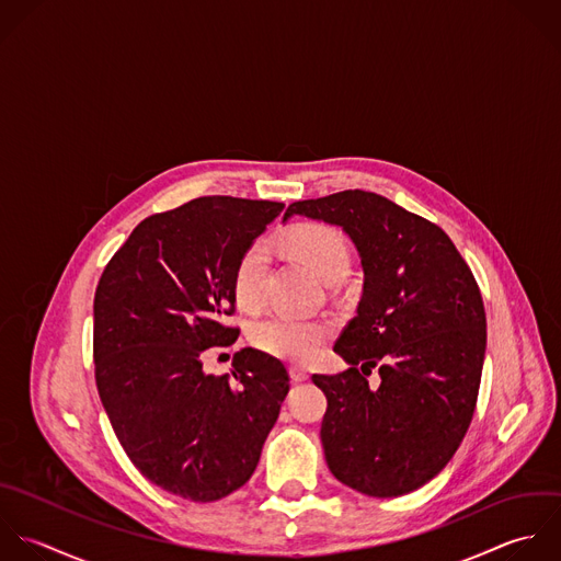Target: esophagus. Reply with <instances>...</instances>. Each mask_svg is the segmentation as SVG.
Listing matches in <instances>:
<instances>
[{
    "instance_id": "1",
    "label": "esophagus",
    "mask_w": 561,
    "mask_h": 561,
    "mask_svg": "<svg viewBox=\"0 0 561 561\" xmlns=\"http://www.w3.org/2000/svg\"><path fill=\"white\" fill-rule=\"evenodd\" d=\"M290 378H293L295 382H306V380L310 378V374H308L304 367H297V365H293V367H290Z\"/></svg>"
}]
</instances>
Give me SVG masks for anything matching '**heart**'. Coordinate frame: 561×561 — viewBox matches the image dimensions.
<instances>
[{
  "label": "heart",
  "mask_w": 561,
  "mask_h": 561,
  "mask_svg": "<svg viewBox=\"0 0 561 561\" xmlns=\"http://www.w3.org/2000/svg\"><path fill=\"white\" fill-rule=\"evenodd\" d=\"M284 247L312 268L323 282L345 277L350 268V249L345 236L321 222L293 227L284 236ZM268 247L257 240L244 249L233 271V297L242 310H257L264 304L268 277ZM328 328L321 321L273 314L251 330V343L275 358L290 363H310L319 356Z\"/></svg>",
  "instance_id": "b5f03b06"
}]
</instances>
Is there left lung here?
<instances>
[{"instance_id": "1", "label": "left lung", "mask_w": 561, "mask_h": 561, "mask_svg": "<svg viewBox=\"0 0 561 561\" xmlns=\"http://www.w3.org/2000/svg\"><path fill=\"white\" fill-rule=\"evenodd\" d=\"M293 214L343 227L365 273L334 345L350 369L312 376L328 398V468L374 499L415 492L448 466L477 409L488 343L479 284L442 227L380 194L345 190L297 201L284 218Z\"/></svg>"}]
</instances>
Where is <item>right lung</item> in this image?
<instances>
[{
	"mask_svg": "<svg viewBox=\"0 0 561 561\" xmlns=\"http://www.w3.org/2000/svg\"><path fill=\"white\" fill-rule=\"evenodd\" d=\"M284 203L201 196L141 220L93 297L95 385L117 442L157 488L214 503L240 490L290 389L286 367L253 347L209 376V347L240 330L233 271Z\"/></svg>",
	"mask_w": 561,
	"mask_h": 561,
	"instance_id": "right-lung-1",
	"label": "right lung"
}]
</instances>
